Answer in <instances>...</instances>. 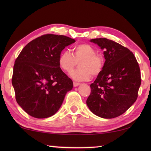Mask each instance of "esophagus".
I'll return each instance as SVG.
<instances>
[{"label": "esophagus", "mask_w": 151, "mask_h": 151, "mask_svg": "<svg viewBox=\"0 0 151 151\" xmlns=\"http://www.w3.org/2000/svg\"><path fill=\"white\" fill-rule=\"evenodd\" d=\"M80 83L79 82H73V86H75V87H76V86H78V85H80Z\"/></svg>", "instance_id": "esophagus-1"}]
</instances>
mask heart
I'll list each match as a JSON object with an SVG mask.
<instances>
[{
  "mask_svg": "<svg viewBox=\"0 0 151 151\" xmlns=\"http://www.w3.org/2000/svg\"><path fill=\"white\" fill-rule=\"evenodd\" d=\"M72 54L64 51L58 58L60 67L70 73L79 63V69L71 73V78L77 81H86L92 75L98 76L102 73L104 66V58L97 53L96 49L86 43L76 45L71 49Z\"/></svg>",
  "mask_w": 151,
  "mask_h": 151,
  "instance_id": "b5f03b06",
  "label": "heart"
}]
</instances>
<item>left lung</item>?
Here are the masks:
<instances>
[{
    "label": "left lung",
    "instance_id": "obj_1",
    "mask_svg": "<svg viewBox=\"0 0 151 151\" xmlns=\"http://www.w3.org/2000/svg\"><path fill=\"white\" fill-rule=\"evenodd\" d=\"M104 49L102 73L90 85L86 104L102 118L111 119L125 113L137 100L141 73L135 55L127 47L107 38L91 40Z\"/></svg>",
    "mask_w": 151,
    "mask_h": 151
}]
</instances>
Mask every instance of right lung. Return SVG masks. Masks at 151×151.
<instances>
[{
    "label": "right lung",
    "instance_id": "obj_1",
    "mask_svg": "<svg viewBox=\"0 0 151 151\" xmlns=\"http://www.w3.org/2000/svg\"><path fill=\"white\" fill-rule=\"evenodd\" d=\"M75 42L62 35H42L29 42L16 59L12 79L16 100L31 116H52L73 88L58 58L65 47Z\"/></svg>",
    "mask_w": 151,
    "mask_h": 151
}]
</instances>
